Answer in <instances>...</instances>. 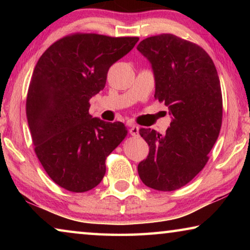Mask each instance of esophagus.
<instances>
[{"mask_svg": "<svg viewBox=\"0 0 250 250\" xmlns=\"http://www.w3.org/2000/svg\"><path fill=\"white\" fill-rule=\"evenodd\" d=\"M139 130H140V128H139L138 125H131L130 129H129V132L131 135H133V137H138L139 135Z\"/></svg>", "mask_w": 250, "mask_h": 250, "instance_id": "obj_1", "label": "esophagus"}]
</instances>
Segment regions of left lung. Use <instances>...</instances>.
<instances>
[{
    "mask_svg": "<svg viewBox=\"0 0 250 250\" xmlns=\"http://www.w3.org/2000/svg\"><path fill=\"white\" fill-rule=\"evenodd\" d=\"M137 49L150 62L155 99L168 107L167 133L140 129L150 152L138 166L146 186L174 191L192 181L208 161L222 126L223 99L216 67L204 49L172 34L140 42Z\"/></svg>",
    "mask_w": 250,
    "mask_h": 250,
    "instance_id": "8db88e82",
    "label": "left lung"
}]
</instances>
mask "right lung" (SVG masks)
Masks as SVG:
<instances>
[{
  "mask_svg": "<svg viewBox=\"0 0 250 250\" xmlns=\"http://www.w3.org/2000/svg\"><path fill=\"white\" fill-rule=\"evenodd\" d=\"M138 37L74 34L49 46L34 68L26 116L35 153L55 183L87 192L105 173V159L124 141L122 122L89 115V100L105 86L111 65Z\"/></svg>",
  "mask_w": 250,
  "mask_h": 250,
  "instance_id": "obj_1",
  "label": "right lung"
}]
</instances>
